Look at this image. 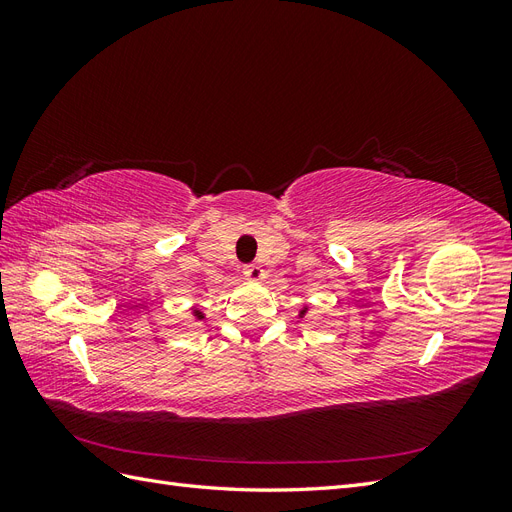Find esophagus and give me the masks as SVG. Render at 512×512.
Returning a JSON list of instances; mask_svg holds the SVG:
<instances>
[{
	"label": "esophagus",
	"instance_id": "34e87169",
	"mask_svg": "<svg viewBox=\"0 0 512 512\" xmlns=\"http://www.w3.org/2000/svg\"><path fill=\"white\" fill-rule=\"evenodd\" d=\"M243 275H245L250 282H260L262 275H265V271H262L260 265H247V267H243Z\"/></svg>",
	"mask_w": 512,
	"mask_h": 512
}]
</instances>
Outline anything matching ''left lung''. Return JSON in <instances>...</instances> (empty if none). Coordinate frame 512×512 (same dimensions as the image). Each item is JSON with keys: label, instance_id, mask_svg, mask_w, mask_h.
<instances>
[{"label": "left lung", "instance_id": "1", "mask_svg": "<svg viewBox=\"0 0 512 512\" xmlns=\"http://www.w3.org/2000/svg\"><path fill=\"white\" fill-rule=\"evenodd\" d=\"M307 312H309V307L305 305L303 309H299V318H305V316H307Z\"/></svg>", "mask_w": 512, "mask_h": 512}]
</instances>
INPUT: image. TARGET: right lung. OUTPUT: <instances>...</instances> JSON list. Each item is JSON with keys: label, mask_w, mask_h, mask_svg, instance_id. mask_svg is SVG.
I'll list each match as a JSON object with an SVG mask.
<instances>
[{"label": "right lung", "mask_w": 512, "mask_h": 512, "mask_svg": "<svg viewBox=\"0 0 512 512\" xmlns=\"http://www.w3.org/2000/svg\"><path fill=\"white\" fill-rule=\"evenodd\" d=\"M192 316H194V320H205V312L200 307H192Z\"/></svg>", "instance_id": "right-lung-1"}]
</instances>
